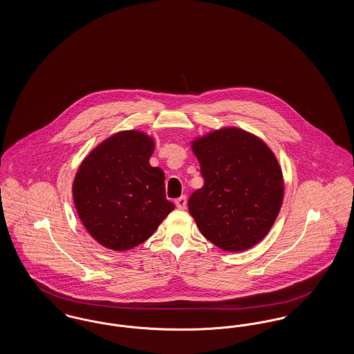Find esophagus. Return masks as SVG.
I'll list each match as a JSON object with an SVG mask.
<instances>
[{
	"mask_svg": "<svg viewBox=\"0 0 354 354\" xmlns=\"http://www.w3.org/2000/svg\"><path fill=\"white\" fill-rule=\"evenodd\" d=\"M175 204H176V207H178V208L185 209V207H187V198H185V196H180V198H178V199L175 201Z\"/></svg>",
	"mask_w": 354,
	"mask_h": 354,
	"instance_id": "obj_1",
	"label": "esophagus"
}]
</instances>
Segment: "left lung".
<instances>
[{
  "label": "left lung",
  "instance_id": "1",
  "mask_svg": "<svg viewBox=\"0 0 354 354\" xmlns=\"http://www.w3.org/2000/svg\"><path fill=\"white\" fill-rule=\"evenodd\" d=\"M204 185L188 199L203 236L228 252L248 250L270 232L281 208L279 162L257 136L221 129L192 143Z\"/></svg>",
  "mask_w": 354,
  "mask_h": 354
}]
</instances>
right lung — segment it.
<instances>
[{
	"instance_id": "add662e5",
	"label": "right lung",
	"mask_w": 354,
	"mask_h": 354,
	"mask_svg": "<svg viewBox=\"0 0 354 354\" xmlns=\"http://www.w3.org/2000/svg\"><path fill=\"white\" fill-rule=\"evenodd\" d=\"M153 140L140 131L107 138L84 159L73 183L80 219L100 244L127 251L146 241L175 208L165 172L151 167Z\"/></svg>"
}]
</instances>
